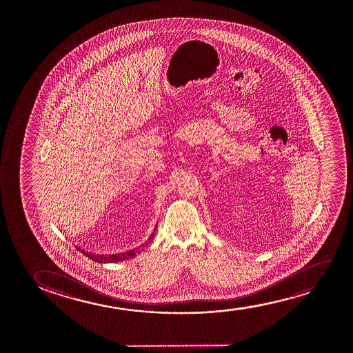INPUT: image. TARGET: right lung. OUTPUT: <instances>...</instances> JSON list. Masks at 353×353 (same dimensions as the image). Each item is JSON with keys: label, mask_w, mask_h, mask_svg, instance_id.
<instances>
[{"label": "right lung", "mask_w": 353, "mask_h": 353, "mask_svg": "<svg viewBox=\"0 0 353 353\" xmlns=\"http://www.w3.org/2000/svg\"><path fill=\"white\" fill-rule=\"evenodd\" d=\"M110 258H111V256H110Z\"/></svg>", "instance_id": "1"}]
</instances>
